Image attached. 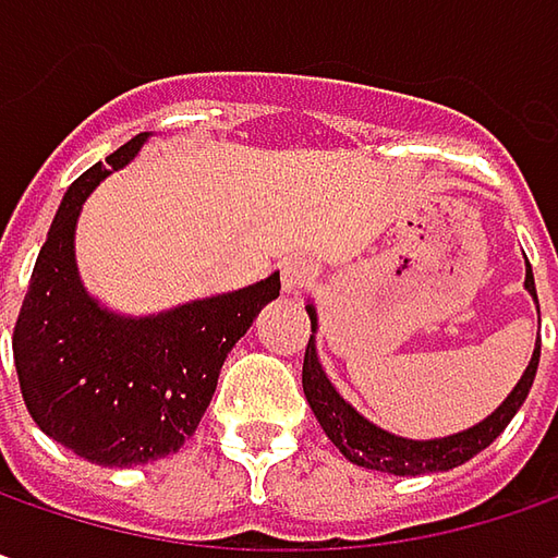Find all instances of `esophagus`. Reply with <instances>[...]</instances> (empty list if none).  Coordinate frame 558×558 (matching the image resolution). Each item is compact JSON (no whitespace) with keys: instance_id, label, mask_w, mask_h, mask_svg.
Masks as SVG:
<instances>
[{"instance_id":"esophagus-1","label":"esophagus","mask_w":558,"mask_h":558,"mask_svg":"<svg viewBox=\"0 0 558 558\" xmlns=\"http://www.w3.org/2000/svg\"><path fill=\"white\" fill-rule=\"evenodd\" d=\"M317 275V265L305 256H293V259L283 262L280 268V283H283V293H299L308 280Z\"/></svg>"}]
</instances>
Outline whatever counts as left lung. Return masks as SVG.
<instances>
[{
	"label": "left lung",
	"instance_id": "obj_1",
	"mask_svg": "<svg viewBox=\"0 0 558 558\" xmlns=\"http://www.w3.org/2000/svg\"><path fill=\"white\" fill-rule=\"evenodd\" d=\"M529 265V262H525ZM525 290L531 299L537 302V290H534V275L531 265L525 268ZM305 312L312 317V339L305 349V364H302V392L308 398V408L317 416L320 429L327 433V438L339 448V453L364 470L389 472V475H426V472H448L460 463L472 460L478 451H485L497 435L509 426V420L515 416V411L525 404V398L531 392V383L537 374V361H541V339L531 352L529 367L522 379L512 386V392L504 398V404L494 413H488L482 423H475L463 433L445 435V438H401V435L386 433L376 423H371L337 392V386L330 383V376L324 374L320 361H317V312L315 305L308 302ZM541 315V308H537Z\"/></svg>",
	"mask_w": 558,
	"mask_h": 558
}]
</instances>
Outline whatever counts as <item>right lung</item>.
Masks as SVG:
<instances>
[{
  "label": "right lung",
  "instance_id": "right-lung-1",
  "mask_svg": "<svg viewBox=\"0 0 558 558\" xmlns=\"http://www.w3.org/2000/svg\"><path fill=\"white\" fill-rule=\"evenodd\" d=\"M150 135H135L70 184L14 324V367L43 433L98 466H142L197 433L219 371L280 275L243 290L191 299L160 315H117L88 293L76 268V221L88 194L123 169Z\"/></svg>",
  "mask_w": 558,
  "mask_h": 558
}]
</instances>
